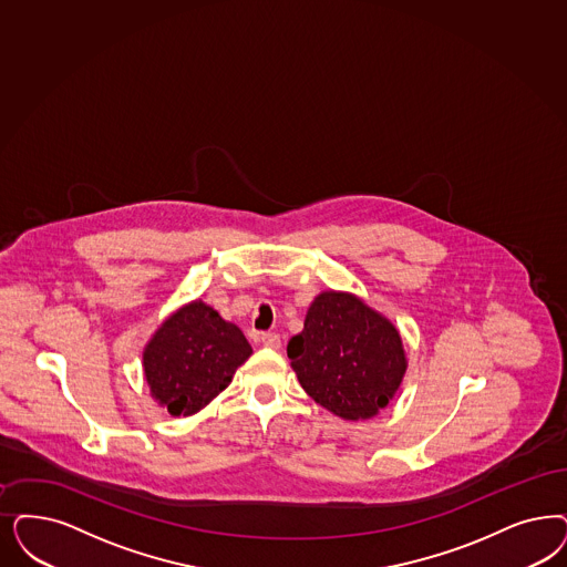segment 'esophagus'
<instances>
[{
    "mask_svg": "<svg viewBox=\"0 0 567 567\" xmlns=\"http://www.w3.org/2000/svg\"><path fill=\"white\" fill-rule=\"evenodd\" d=\"M261 343L264 348H270V350H278L280 348V337L276 332H261Z\"/></svg>",
    "mask_w": 567,
    "mask_h": 567,
    "instance_id": "esophagus-1",
    "label": "esophagus"
}]
</instances>
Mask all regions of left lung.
<instances>
[{"label":"left lung","instance_id":"obj_1","mask_svg":"<svg viewBox=\"0 0 567 567\" xmlns=\"http://www.w3.org/2000/svg\"><path fill=\"white\" fill-rule=\"evenodd\" d=\"M287 355L306 393L332 414L371 419L406 372L400 332L358 297L327 291L312 301Z\"/></svg>","mask_w":567,"mask_h":567}]
</instances>
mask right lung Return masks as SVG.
<instances>
[{"label":"right lung","instance_id":"obj_1","mask_svg":"<svg viewBox=\"0 0 567 567\" xmlns=\"http://www.w3.org/2000/svg\"><path fill=\"white\" fill-rule=\"evenodd\" d=\"M243 331L214 308L193 301L172 313L144 350L153 398L172 414H195L233 381L251 355Z\"/></svg>","mask_w":567,"mask_h":567}]
</instances>
